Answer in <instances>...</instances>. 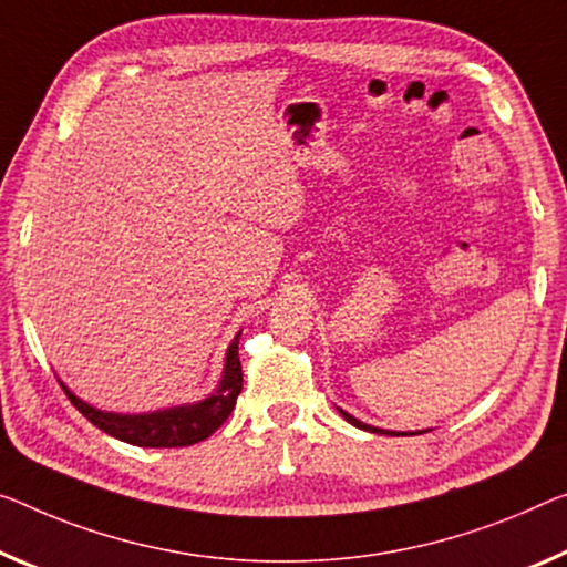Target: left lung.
<instances>
[{"label": "left lung", "instance_id": "1", "mask_svg": "<svg viewBox=\"0 0 567 567\" xmlns=\"http://www.w3.org/2000/svg\"><path fill=\"white\" fill-rule=\"evenodd\" d=\"M339 413H342V417L347 423H352L354 429H362V431H368V433H380V435H415V433H425V431H385V429H374V425H370V423H362V421H357L354 415H350L347 411H342V408H337ZM431 431V429H429Z\"/></svg>", "mask_w": 567, "mask_h": 567}]
</instances>
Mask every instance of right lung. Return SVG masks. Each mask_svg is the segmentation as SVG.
I'll list each match as a JSON object with an SVG mask.
<instances>
[{
  "label": "right lung",
  "mask_w": 567,
  "mask_h": 567,
  "mask_svg": "<svg viewBox=\"0 0 567 567\" xmlns=\"http://www.w3.org/2000/svg\"><path fill=\"white\" fill-rule=\"evenodd\" d=\"M238 339L240 332L233 337L228 352H225V364L217 388L203 400H195V403H182L150 413H113L85 403L63 380H60V385H63L65 395L71 398V403L78 411L89 417L95 429L113 435V439L142 449L193 446V443L205 441L207 435H213L228 421L235 400L240 395L243 370L238 360Z\"/></svg>",
  "instance_id": "1"
}]
</instances>
